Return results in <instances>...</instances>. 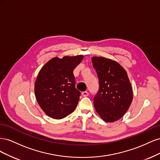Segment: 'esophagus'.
Masks as SVG:
<instances>
[{
  "mask_svg": "<svg viewBox=\"0 0 160 160\" xmlns=\"http://www.w3.org/2000/svg\"><path fill=\"white\" fill-rule=\"evenodd\" d=\"M88 95H89V93L88 91L82 92V95H83V97H87V96H88Z\"/></svg>",
  "mask_w": 160,
  "mask_h": 160,
  "instance_id": "obj_1",
  "label": "esophagus"
}]
</instances>
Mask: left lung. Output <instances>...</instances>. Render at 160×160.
Masks as SVG:
<instances>
[{
	"instance_id": "left-lung-1",
	"label": "left lung",
	"mask_w": 160,
	"mask_h": 160,
	"mask_svg": "<svg viewBox=\"0 0 160 160\" xmlns=\"http://www.w3.org/2000/svg\"><path fill=\"white\" fill-rule=\"evenodd\" d=\"M98 76L99 89L94 107L106 122H113L127 112L133 100V90L128 73L118 62L103 57L91 58Z\"/></svg>"
}]
</instances>
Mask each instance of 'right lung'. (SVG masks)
Here are the masks:
<instances>
[{
  "label": "right lung",
  "mask_w": 160,
  "mask_h": 160,
  "mask_svg": "<svg viewBox=\"0 0 160 160\" xmlns=\"http://www.w3.org/2000/svg\"><path fill=\"white\" fill-rule=\"evenodd\" d=\"M83 57H53L38 72L35 83L36 99L50 118L62 119L75 109L81 93L75 88L73 70Z\"/></svg>",
  "instance_id": "1"
}]
</instances>
